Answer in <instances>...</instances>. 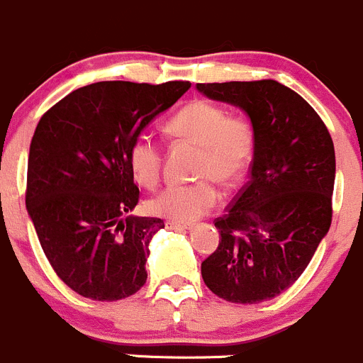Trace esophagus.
Segmentation results:
<instances>
[{
	"label": "esophagus",
	"instance_id": "34e87169",
	"mask_svg": "<svg viewBox=\"0 0 363 363\" xmlns=\"http://www.w3.org/2000/svg\"><path fill=\"white\" fill-rule=\"evenodd\" d=\"M165 227H167L169 230H189V228H192V223L171 221V219H169V221L165 223Z\"/></svg>",
	"mask_w": 363,
	"mask_h": 363
}]
</instances>
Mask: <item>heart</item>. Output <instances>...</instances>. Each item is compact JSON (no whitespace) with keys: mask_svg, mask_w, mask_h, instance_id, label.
Returning a JSON list of instances; mask_svg holds the SVG:
<instances>
[{"mask_svg":"<svg viewBox=\"0 0 363 363\" xmlns=\"http://www.w3.org/2000/svg\"><path fill=\"white\" fill-rule=\"evenodd\" d=\"M169 138L199 147L194 184H174L149 201V211L172 221H194L216 207L221 185L235 184L250 167L255 129L245 113H228L223 106L194 99L172 113L164 125ZM129 169L136 184L155 189L162 176V151L149 135L133 138L128 149Z\"/></svg>","mask_w":363,"mask_h":363,"instance_id":"1","label":"heart"}]
</instances>
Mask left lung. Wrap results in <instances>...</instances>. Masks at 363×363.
Masks as SVG:
<instances>
[{
	"label": "left lung",
	"mask_w": 363,
	"mask_h": 363,
	"mask_svg": "<svg viewBox=\"0 0 363 363\" xmlns=\"http://www.w3.org/2000/svg\"><path fill=\"white\" fill-rule=\"evenodd\" d=\"M196 88L245 109L255 129L250 179L216 218L221 239L201 277L228 302L270 301L301 277L331 227L333 140L317 111L274 79Z\"/></svg>",
	"instance_id": "left-lung-1"
}]
</instances>
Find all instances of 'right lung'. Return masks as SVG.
<instances>
[{"label": "right lung", "instance_id": "obj_1", "mask_svg": "<svg viewBox=\"0 0 363 363\" xmlns=\"http://www.w3.org/2000/svg\"><path fill=\"white\" fill-rule=\"evenodd\" d=\"M189 81H104L84 86L41 116L30 142L26 211L53 272L91 301H121L145 284L160 218L128 216L140 191L128 149Z\"/></svg>", "mask_w": 363, "mask_h": 363}]
</instances>
